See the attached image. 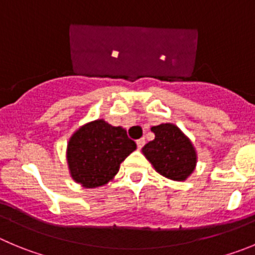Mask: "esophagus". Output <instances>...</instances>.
<instances>
[{
  "instance_id": "1",
  "label": "esophagus",
  "mask_w": 255,
  "mask_h": 255,
  "mask_svg": "<svg viewBox=\"0 0 255 255\" xmlns=\"http://www.w3.org/2000/svg\"><path fill=\"white\" fill-rule=\"evenodd\" d=\"M135 143H137V146H138V148H142V147L144 146V143H146V141H144V138H139L135 141Z\"/></svg>"
}]
</instances>
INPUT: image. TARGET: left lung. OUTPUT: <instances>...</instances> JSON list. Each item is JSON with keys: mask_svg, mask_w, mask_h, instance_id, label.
I'll return each mask as SVG.
<instances>
[{"mask_svg": "<svg viewBox=\"0 0 255 255\" xmlns=\"http://www.w3.org/2000/svg\"><path fill=\"white\" fill-rule=\"evenodd\" d=\"M154 139L142 148L156 171L175 181H184L194 171L196 152L186 135L176 126H154L151 128Z\"/></svg>", "mask_w": 255, "mask_h": 255, "instance_id": "8db88e82", "label": "left lung"}]
</instances>
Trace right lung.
I'll return each mask as SVG.
<instances>
[{
  "label": "right lung",
  "mask_w": 255,
  "mask_h": 255,
  "mask_svg": "<svg viewBox=\"0 0 255 255\" xmlns=\"http://www.w3.org/2000/svg\"><path fill=\"white\" fill-rule=\"evenodd\" d=\"M135 148L134 141L123 128L113 127L103 120L88 123L69 141L68 163L71 177L88 189L103 186Z\"/></svg>",
  "instance_id": "obj_1"
}]
</instances>
